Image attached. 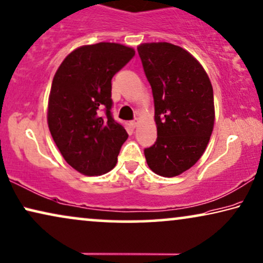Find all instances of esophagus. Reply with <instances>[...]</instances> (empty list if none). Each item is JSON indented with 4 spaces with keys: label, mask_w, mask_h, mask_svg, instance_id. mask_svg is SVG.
<instances>
[{
    "label": "esophagus",
    "mask_w": 263,
    "mask_h": 263,
    "mask_svg": "<svg viewBox=\"0 0 263 263\" xmlns=\"http://www.w3.org/2000/svg\"><path fill=\"white\" fill-rule=\"evenodd\" d=\"M136 124H138V121H136V120H134V121H132V125H133V127H136Z\"/></svg>",
    "instance_id": "34e87169"
}]
</instances>
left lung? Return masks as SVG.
<instances>
[{
	"mask_svg": "<svg viewBox=\"0 0 263 263\" xmlns=\"http://www.w3.org/2000/svg\"><path fill=\"white\" fill-rule=\"evenodd\" d=\"M154 98L158 139L144 149L149 168L176 177L203 155L215 122L214 90L206 72L184 48L168 43L138 47Z\"/></svg>",
	"mask_w": 263,
	"mask_h": 263,
	"instance_id": "8db88e82",
	"label": "left lung"
}]
</instances>
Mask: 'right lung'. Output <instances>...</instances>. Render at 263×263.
I'll use <instances>...</instances> for the list:
<instances>
[{"label": "right lung", "instance_id": "obj_1", "mask_svg": "<svg viewBox=\"0 0 263 263\" xmlns=\"http://www.w3.org/2000/svg\"><path fill=\"white\" fill-rule=\"evenodd\" d=\"M135 51L115 43L82 46L57 70L48 100V128L68 165L85 176L115 167L128 134L114 120L111 79Z\"/></svg>", "mask_w": 263, "mask_h": 263}]
</instances>
